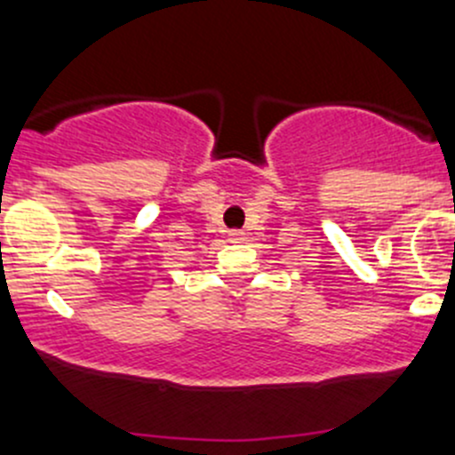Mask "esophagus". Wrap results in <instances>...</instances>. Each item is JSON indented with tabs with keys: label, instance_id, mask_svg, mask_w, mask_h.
<instances>
[{
	"label": "esophagus",
	"instance_id": "34e87169",
	"mask_svg": "<svg viewBox=\"0 0 455 455\" xmlns=\"http://www.w3.org/2000/svg\"><path fill=\"white\" fill-rule=\"evenodd\" d=\"M231 240L233 242H242V240H244V233H242V231H231Z\"/></svg>",
	"mask_w": 455,
	"mask_h": 455
}]
</instances>
